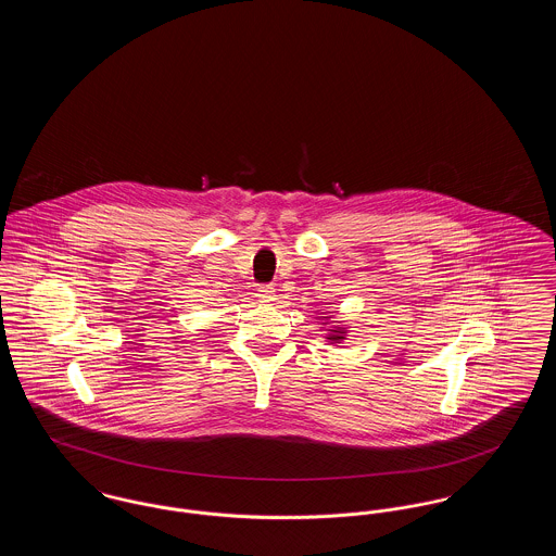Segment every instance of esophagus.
Listing matches in <instances>:
<instances>
[{
    "mask_svg": "<svg viewBox=\"0 0 556 556\" xmlns=\"http://www.w3.org/2000/svg\"><path fill=\"white\" fill-rule=\"evenodd\" d=\"M258 300L261 302H265V304H273L275 300H277V293H275V288L273 286H263V288H258Z\"/></svg>",
    "mask_w": 556,
    "mask_h": 556,
    "instance_id": "1",
    "label": "esophagus"
}]
</instances>
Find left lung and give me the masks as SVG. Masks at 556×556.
I'll use <instances>...</instances> for the list:
<instances>
[{
	"label": "left lung",
	"mask_w": 556,
	"mask_h": 556,
	"mask_svg": "<svg viewBox=\"0 0 556 556\" xmlns=\"http://www.w3.org/2000/svg\"><path fill=\"white\" fill-rule=\"evenodd\" d=\"M331 331V336L327 338V340H331V342H340V340H344V329H329Z\"/></svg>",
	"instance_id": "obj_1"
}]
</instances>
